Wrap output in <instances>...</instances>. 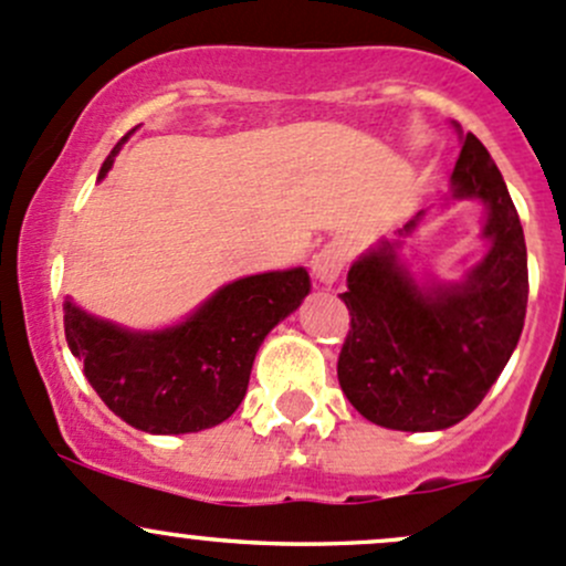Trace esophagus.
Wrapping results in <instances>:
<instances>
[{
  "instance_id": "34e87169",
  "label": "esophagus",
  "mask_w": 566,
  "mask_h": 566,
  "mask_svg": "<svg viewBox=\"0 0 566 566\" xmlns=\"http://www.w3.org/2000/svg\"><path fill=\"white\" fill-rule=\"evenodd\" d=\"M348 261V250L343 242H329L324 244L322 250H318L316 255H313L311 266H313V275H316L318 283L324 285H332L340 277L343 266H346Z\"/></svg>"
}]
</instances>
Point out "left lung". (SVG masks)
<instances>
[{
	"mask_svg": "<svg viewBox=\"0 0 566 566\" xmlns=\"http://www.w3.org/2000/svg\"><path fill=\"white\" fill-rule=\"evenodd\" d=\"M458 198L488 203L493 248L463 283L424 294L395 264L389 244L348 270V335L337 381L370 422L441 430L482 403L523 332L528 302L526 240L496 163L465 133L452 171ZM419 218V214H417ZM417 220L406 223L411 231Z\"/></svg>",
	"mask_w": 566,
	"mask_h": 566,
	"instance_id": "1",
	"label": "left lung"
}]
</instances>
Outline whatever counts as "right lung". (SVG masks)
Wrapping results in <instances>:
<instances>
[{
  "label": "right lung",
  "mask_w": 566,
  "mask_h": 566,
  "mask_svg": "<svg viewBox=\"0 0 566 566\" xmlns=\"http://www.w3.org/2000/svg\"><path fill=\"white\" fill-rule=\"evenodd\" d=\"M122 142L103 163L101 179ZM307 291L311 277L302 266L242 277L223 285L188 322L147 335L65 302V337L116 417L147 433H196L237 411L261 340Z\"/></svg>",
  "instance_id": "right-lung-1"
}]
</instances>
